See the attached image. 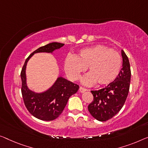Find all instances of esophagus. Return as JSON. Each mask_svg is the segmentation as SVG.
Segmentation results:
<instances>
[{
  "label": "esophagus",
  "instance_id": "34e87169",
  "mask_svg": "<svg viewBox=\"0 0 148 148\" xmlns=\"http://www.w3.org/2000/svg\"><path fill=\"white\" fill-rule=\"evenodd\" d=\"M79 90H80V92H81V93H83V92H84L86 91L87 90L86 89V88H84L82 87H80V88H79Z\"/></svg>",
  "mask_w": 148,
  "mask_h": 148
}]
</instances>
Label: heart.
Here are the masks:
<instances>
[{"instance_id":"b5f03b06","label":"heart","mask_w":148,"mask_h":148,"mask_svg":"<svg viewBox=\"0 0 148 148\" xmlns=\"http://www.w3.org/2000/svg\"><path fill=\"white\" fill-rule=\"evenodd\" d=\"M122 67V58L116 50L103 45H96L81 50L76 56H68L64 70L71 80H77L88 68L89 74L82 79L86 86L108 85L115 80Z\"/></svg>"}]
</instances>
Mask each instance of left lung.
I'll list each match as a JSON object with an SVG mask.
<instances>
[{"instance_id": "1", "label": "left lung", "mask_w": 148, "mask_h": 148, "mask_svg": "<svg viewBox=\"0 0 148 148\" xmlns=\"http://www.w3.org/2000/svg\"><path fill=\"white\" fill-rule=\"evenodd\" d=\"M122 68L115 80L106 87L91 91L94 100L88 105L90 114L100 122L111 119L122 108L130 89L131 70L127 55L122 50Z\"/></svg>"}]
</instances>
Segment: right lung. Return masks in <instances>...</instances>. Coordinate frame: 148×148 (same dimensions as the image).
Masks as SVG:
<instances>
[{"label": "right lung", "mask_w": 148, "mask_h": 148, "mask_svg": "<svg viewBox=\"0 0 148 148\" xmlns=\"http://www.w3.org/2000/svg\"><path fill=\"white\" fill-rule=\"evenodd\" d=\"M64 44L52 42L48 44L33 52L26 58L22 69L21 77L22 80L21 92L25 106L28 112L35 118L41 120L52 121L58 118L68 102V99L76 94L79 86L59 76L51 87L42 92H35L30 90L26 83V69L28 61L36 53H52L60 49Z\"/></svg>", "instance_id": "1"}]
</instances>
